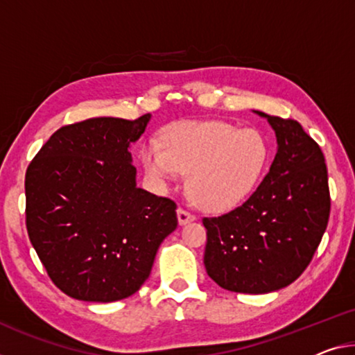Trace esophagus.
<instances>
[{
  "mask_svg": "<svg viewBox=\"0 0 355 355\" xmlns=\"http://www.w3.org/2000/svg\"><path fill=\"white\" fill-rule=\"evenodd\" d=\"M178 220H179V223H181V225H185V223L195 220V216L190 214L187 209L179 208L178 209Z\"/></svg>",
  "mask_w": 355,
  "mask_h": 355,
  "instance_id": "34e87169",
  "label": "esophagus"
}]
</instances>
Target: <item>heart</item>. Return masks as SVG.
<instances>
[{"label":"heart","mask_w":355,"mask_h":355,"mask_svg":"<svg viewBox=\"0 0 355 355\" xmlns=\"http://www.w3.org/2000/svg\"><path fill=\"white\" fill-rule=\"evenodd\" d=\"M166 147L150 139L143 163L162 185L189 173V192L201 209L225 212L244 203L260 184L270 160L261 133L227 122L174 123L165 132Z\"/></svg>","instance_id":"obj_1"}]
</instances>
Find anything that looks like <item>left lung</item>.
<instances>
[{
    "label": "left lung",
    "mask_w": 355,
    "mask_h": 355,
    "mask_svg": "<svg viewBox=\"0 0 355 355\" xmlns=\"http://www.w3.org/2000/svg\"><path fill=\"white\" fill-rule=\"evenodd\" d=\"M275 130L270 171L241 206L205 217L206 272L238 293H270L306 270L329 223V176L322 150L292 119L254 111Z\"/></svg>",
    "instance_id": "left-lung-1"
}]
</instances>
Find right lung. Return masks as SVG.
Wrapping results in <instances>:
<instances>
[{
  "mask_svg": "<svg viewBox=\"0 0 355 355\" xmlns=\"http://www.w3.org/2000/svg\"><path fill=\"white\" fill-rule=\"evenodd\" d=\"M136 121L95 117L57 130L25 176L26 230L53 284L83 302L123 300L144 284L178 227L176 203L136 185Z\"/></svg>",
  "mask_w": 355,
  "mask_h": 355,
  "instance_id": "obj_1",
  "label": "right lung"
}]
</instances>
